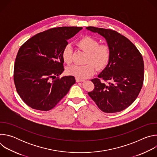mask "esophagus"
Instances as JSON below:
<instances>
[{
    "mask_svg": "<svg viewBox=\"0 0 157 157\" xmlns=\"http://www.w3.org/2000/svg\"><path fill=\"white\" fill-rule=\"evenodd\" d=\"M84 79H79V78H76V81L77 82H82L83 81Z\"/></svg>",
    "mask_w": 157,
    "mask_h": 157,
    "instance_id": "1",
    "label": "esophagus"
}]
</instances>
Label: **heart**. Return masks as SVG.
<instances>
[{"instance_id": "heart-1", "label": "heart", "mask_w": 157, "mask_h": 157, "mask_svg": "<svg viewBox=\"0 0 157 157\" xmlns=\"http://www.w3.org/2000/svg\"><path fill=\"white\" fill-rule=\"evenodd\" d=\"M78 45L88 53L86 58L87 64L84 65L74 64L68 67L66 72L68 75L79 79H84L96 73V67L98 69L104 68L108 64L110 58V49L106 44H99V41L94 38L86 36L80 38ZM63 61L67 64L72 62L73 48L70 43L64 47L62 53Z\"/></svg>"}]
</instances>
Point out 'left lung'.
<instances>
[{"instance_id": "obj_1", "label": "left lung", "mask_w": 157, "mask_h": 157, "mask_svg": "<svg viewBox=\"0 0 157 157\" xmlns=\"http://www.w3.org/2000/svg\"><path fill=\"white\" fill-rule=\"evenodd\" d=\"M86 29L104 37L110 49L109 61L98 76L110 82L106 85L98 78L92 79L95 87L88 94L104 113L122 111L140 92L144 78L142 56L128 38L116 31L94 27Z\"/></svg>"}]
</instances>
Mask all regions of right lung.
Returning a JSON list of instances; mask_svg holds the SVG:
<instances>
[{
  "label": "right lung",
  "instance_id": "obj_1",
  "mask_svg": "<svg viewBox=\"0 0 157 157\" xmlns=\"http://www.w3.org/2000/svg\"><path fill=\"white\" fill-rule=\"evenodd\" d=\"M82 27H62L39 33L20 48L13 79L21 99L32 109H53L76 82L73 76L57 78L63 71L61 53L69 39Z\"/></svg>",
  "mask_w": 157,
  "mask_h": 157
}]
</instances>
